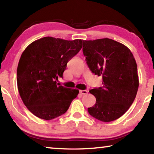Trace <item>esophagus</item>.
<instances>
[{"instance_id": "esophagus-1", "label": "esophagus", "mask_w": 154, "mask_h": 154, "mask_svg": "<svg viewBox=\"0 0 154 154\" xmlns=\"http://www.w3.org/2000/svg\"><path fill=\"white\" fill-rule=\"evenodd\" d=\"M79 92L82 94H87L88 92V90H80Z\"/></svg>"}]
</instances>
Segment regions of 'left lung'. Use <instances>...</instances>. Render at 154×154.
Listing matches in <instances>:
<instances>
[{"instance_id":"obj_1","label":"left lung","mask_w":154,"mask_h":154,"mask_svg":"<svg viewBox=\"0 0 154 154\" xmlns=\"http://www.w3.org/2000/svg\"><path fill=\"white\" fill-rule=\"evenodd\" d=\"M83 51L90 71L103 76V87L89 91L96 100L88 111L100 121L116 120L136 97L139 85L136 60L126 46L108 38L83 41Z\"/></svg>"}]
</instances>
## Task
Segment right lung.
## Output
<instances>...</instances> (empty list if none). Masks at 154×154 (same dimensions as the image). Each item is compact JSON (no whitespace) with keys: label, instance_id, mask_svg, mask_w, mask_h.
Wrapping results in <instances>:
<instances>
[{"label":"right lung","instance_id":"add662e5","mask_svg":"<svg viewBox=\"0 0 154 154\" xmlns=\"http://www.w3.org/2000/svg\"><path fill=\"white\" fill-rule=\"evenodd\" d=\"M82 39L67 41L46 36L23 51L17 69L20 97L31 113L50 120L66 113L79 90L57 85L67 62L82 48Z\"/></svg>","mask_w":154,"mask_h":154}]
</instances>
